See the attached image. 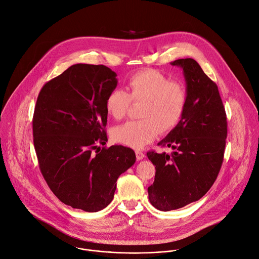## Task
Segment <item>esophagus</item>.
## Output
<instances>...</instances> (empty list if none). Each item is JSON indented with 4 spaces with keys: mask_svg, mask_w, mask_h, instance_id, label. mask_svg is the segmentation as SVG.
Returning <instances> with one entry per match:
<instances>
[{
    "mask_svg": "<svg viewBox=\"0 0 259 259\" xmlns=\"http://www.w3.org/2000/svg\"><path fill=\"white\" fill-rule=\"evenodd\" d=\"M136 159L139 161V160H142L144 158V154L142 152H139V151H136Z\"/></svg>",
    "mask_w": 259,
    "mask_h": 259,
    "instance_id": "1",
    "label": "esophagus"
}]
</instances>
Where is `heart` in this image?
I'll use <instances>...</instances> for the list:
<instances>
[{
    "label": "heart",
    "instance_id": "heart-1",
    "mask_svg": "<svg viewBox=\"0 0 259 259\" xmlns=\"http://www.w3.org/2000/svg\"><path fill=\"white\" fill-rule=\"evenodd\" d=\"M127 92L114 89L105 98V110L116 120L123 119L133 102H142L138 117L115 127L114 141L141 149L155 140L159 132L171 130L180 121L188 102V92L181 83L170 81L156 69L139 70L128 79Z\"/></svg>",
    "mask_w": 259,
    "mask_h": 259
}]
</instances>
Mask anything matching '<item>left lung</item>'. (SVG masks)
<instances>
[{"instance_id":"obj_1","label":"left lung","mask_w":259,"mask_h":259,"mask_svg":"<svg viewBox=\"0 0 259 259\" xmlns=\"http://www.w3.org/2000/svg\"><path fill=\"white\" fill-rule=\"evenodd\" d=\"M187 83L188 102L178 124L158 145L171 155L149 152L156 166L147 188L152 205L161 211L182 208L200 200L213 186L224 162L228 122L217 85L193 58L177 59Z\"/></svg>"}]
</instances>
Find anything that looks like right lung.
I'll list each match as a JSON object with an SVG mask.
<instances>
[{
	"mask_svg": "<svg viewBox=\"0 0 259 259\" xmlns=\"http://www.w3.org/2000/svg\"><path fill=\"white\" fill-rule=\"evenodd\" d=\"M116 77L105 65L73 64L43 86L34 107L33 144L48 187L86 212L112 202L117 179L136 160L129 147L99 146L107 141L105 98Z\"/></svg>",
	"mask_w": 259,
	"mask_h": 259,
	"instance_id": "1",
	"label": "right lung"
}]
</instances>
